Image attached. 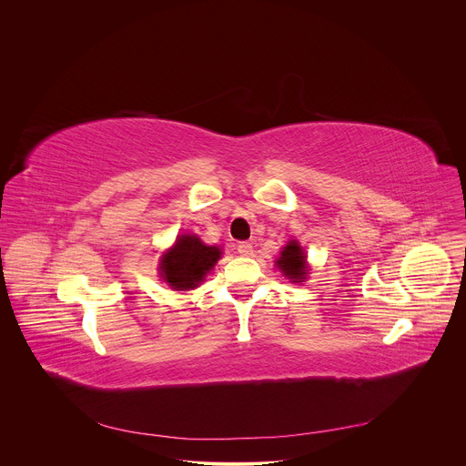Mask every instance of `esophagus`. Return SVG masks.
Returning <instances> with one entry per match:
<instances>
[{
	"label": "esophagus",
	"mask_w": 466,
	"mask_h": 466,
	"mask_svg": "<svg viewBox=\"0 0 466 466\" xmlns=\"http://www.w3.org/2000/svg\"><path fill=\"white\" fill-rule=\"evenodd\" d=\"M238 252H239L241 256H252V254H254V248H252V245H250L248 241H241V243L238 245Z\"/></svg>",
	"instance_id": "34e87169"
}]
</instances>
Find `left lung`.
Masks as SVG:
<instances>
[{
	"mask_svg": "<svg viewBox=\"0 0 466 466\" xmlns=\"http://www.w3.org/2000/svg\"><path fill=\"white\" fill-rule=\"evenodd\" d=\"M280 271L293 282H304L306 277V256L302 247L297 241H289L284 250L280 252V258L277 261Z\"/></svg>",
	"mask_w": 466,
	"mask_h": 466,
	"instance_id": "obj_1",
	"label": "left lung"
}]
</instances>
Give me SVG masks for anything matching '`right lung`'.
I'll use <instances>...</instances> for the list:
<instances>
[{
	"label": "right lung",
	"mask_w": 466,
	"mask_h": 466,
	"mask_svg": "<svg viewBox=\"0 0 466 466\" xmlns=\"http://www.w3.org/2000/svg\"><path fill=\"white\" fill-rule=\"evenodd\" d=\"M219 256L218 247L205 245L197 236H178L175 247L164 254L160 271L173 289H193L212 271Z\"/></svg>",
	"instance_id": "right-lung-1"
}]
</instances>
